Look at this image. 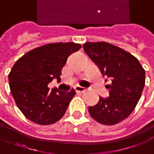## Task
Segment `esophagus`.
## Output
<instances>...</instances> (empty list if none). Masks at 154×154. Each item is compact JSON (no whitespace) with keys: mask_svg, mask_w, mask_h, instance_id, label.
<instances>
[{"mask_svg":"<svg viewBox=\"0 0 154 154\" xmlns=\"http://www.w3.org/2000/svg\"><path fill=\"white\" fill-rule=\"evenodd\" d=\"M75 91H77V92H83L84 91H86V89L84 88V87H82V86H80V85H77V86H75Z\"/></svg>","mask_w":154,"mask_h":154,"instance_id":"esophagus-1","label":"esophagus"}]
</instances>
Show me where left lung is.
<instances>
[{"mask_svg": "<svg viewBox=\"0 0 154 154\" xmlns=\"http://www.w3.org/2000/svg\"><path fill=\"white\" fill-rule=\"evenodd\" d=\"M84 51L111 79L109 98L100 97L89 107L91 118L104 125H114L125 120L137 105L145 85V71L139 61L126 51L105 42H86Z\"/></svg>", "mask_w": 154, "mask_h": 154, "instance_id": "left-lung-1", "label": "left lung"}]
</instances>
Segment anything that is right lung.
<instances>
[{"label":"right lung","instance_id":"1","mask_svg":"<svg viewBox=\"0 0 154 154\" xmlns=\"http://www.w3.org/2000/svg\"><path fill=\"white\" fill-rule=\"evenodd\" d=\"M81 48L74 42L49 43L28 51L14 63L9 85L16 105L27 119L49 125L63 118L75 91H51L48 84L53 79L61 81L68 57Z\"/></svg>","mask_w":154,"mask_h":154}]
</instances>
